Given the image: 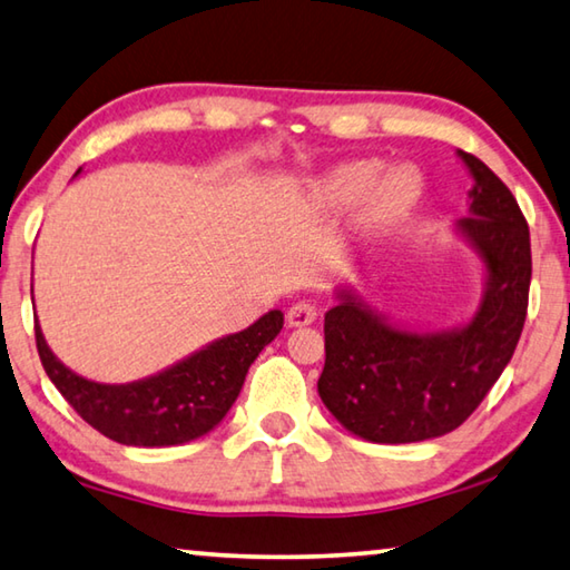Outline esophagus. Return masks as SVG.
<instances>
[{
    "mask_svg": "<svg viewBox=\"0 0 570 570\" xmlns=\"http://www.w3.org/2000/svg\"><path fill=\"white\" fill-rule=\"evenodd\" d=\"M316 316H320V312H316L314 304L296 302L292 308H288L286 322H288V326H308L316 320Z\"/></svg>",
    "mask_w": 570,
    "mask_h": 570,
    "instance_id": "34e87169",
    "label": "esophagus"
}]
</instances>
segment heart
<instances>
[{"instance_id":"heart-1","label":"heart","mask_w":570,"mask_h":570,"mask_svg":"<svg viewBox=\"0 0 570 570\" xmlns=\"http://www.w3.org/2000/svg\"><path fill=\"white\" fill-rule=\"evenodd\" d=\"M374 158L346 160L322 173L308 188V200L324 216H340L360 204L356 230L372 238L402 224L420 206L424 180L410 163H400L382 173Z\"/></svg>"}]
</instances>
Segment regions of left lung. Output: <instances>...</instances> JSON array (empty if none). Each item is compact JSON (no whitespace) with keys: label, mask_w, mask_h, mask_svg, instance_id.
<instances>
[{"label":"left lung","mask_w":570,"mask_h":570,"mask_svg":"<svg viewBox=\"0 0 570 570\" xmlns=\"http://www.w3.org/2000/svg\"><path fill=\"white\" fill-rule=\"evenodd\" d=\"M472 178L455 236L482 264V296L465 324L420 330L394 322L354 286L324 314L320 397L352 435L404 445L460 428L515 352L530 288V234L518 200L485 163L458 150Z\"/></svg>","instance_id":"left-lung-1"}]
</instances>
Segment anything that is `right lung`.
<instances>
[{"instance_id": "obj_1", "label": "right lung", "mask_w": 570, "mask_h": 570, "mask_svg": "<svg viewBox=\"0 0 570 570\" xmlns=\"http://www.w3.org/2000/svg\"><path fill=\"white\" fill-rule=\"evenodd\" d=\"M282 326L284 314L274 308L248 330L220 336L166 370L128 384L80 377L57 360L40 324H35V336L47 377L85 422L120 445L170 448L204 438L220 424L244 387L248 366Z\"/></svg>"}]
</instances>
